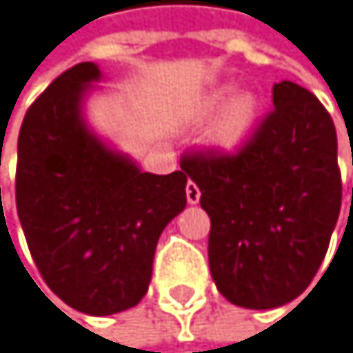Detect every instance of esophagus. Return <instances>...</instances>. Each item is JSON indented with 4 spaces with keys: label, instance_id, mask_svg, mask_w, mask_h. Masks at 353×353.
I'll list each match as a JSON object with an SVG mask.
<instances>
[{
    "label": "esophagus",
    "instance_id": "esophagus-1",
    "mask_svg": "<svg viewBox=\"0 0 353 353\" xmlns=\"http://www.w3.org/2000/svg\"><path fill=\"white\" fill-rule=\"evenodd\" d=\"M186 199H188L190 205H196L201 201V190H199V186L194 182H188L186 184Z\"/></svg>",
    "mask_w": 353,
    "mask_h": 353
}]
</instances>
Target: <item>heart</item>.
<instances>
[{"mask_svg": "<svg viewBox=\"0 0 353 353\" xmlns=\"http://www.w3.org/2000/svg\"><path fill=\"white\" fill-rule=\"evenodd\" d=\"M232 85L223 83L203 102V114H213L219 110L207 134V144L219 152L239 150L253 134L259 119V98L255 92L241 90L228 99Z\"/></svg>", "mask_w": 353, "mask_h": 353, "instance_id": "b5f03b06", "label": "heart"}]
</instances>
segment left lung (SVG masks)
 <instances>
[{
	"mask_svg": "<svg viewBox=\"0 0 353 353\" xmlns=\"http://www.w3.org/2000/svg\"><path fill=\"white\" fill-rule=\"evenodd\" d=\"M274 110L236 154H186L211 217L209 268L234 305L272 310L316 276L341 211L337 132L320 100L274 83Z\"/></svg>",
	"mask_w": 353,
	"mask_h": 353,
	"instance_id": "left-lung-1",
	"label": "left lung"
}]
</instances>
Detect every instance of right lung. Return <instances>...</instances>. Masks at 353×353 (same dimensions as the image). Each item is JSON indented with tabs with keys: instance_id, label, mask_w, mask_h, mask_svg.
Instances as JSON below:
<instances>
[{
	"instance_id": "1",
	"label": "right lung",
	"mask_w": 353,
	"mask_h": 353,
	"mask_svg": "<svg viewBox=\"0 0 353 353\" xmlns=\"http://www.w3.org/2000/svg\"><path fill=\"white\" fill-rule=\"evenodd\" d=\"M94 62L64 70L27 110L18 136L16 209L46 285L72 310L110 316L146 295L165 225L184 211L188 173L142 171L102 140L85 100Z\"/></svg>"
}]
</instances>
